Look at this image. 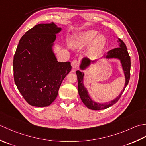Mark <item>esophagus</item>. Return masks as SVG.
<instances>
[{
	"instance_id": "1",
	"label": "esophagus",
	"mask_w": 146,
	"mask_h": 146,
	"mask_svg": "<svg viewBox=\"0 0 146 146\" xmlns=\"http://www.w3.org/2000/svg\"><path fill=\"white\" fill-rule=\"evenodd\" d=\"M71 66H72L73 68H78L79 66V62L76 60H74L72 62H71Z\"/></svg>"
}]
</instances>
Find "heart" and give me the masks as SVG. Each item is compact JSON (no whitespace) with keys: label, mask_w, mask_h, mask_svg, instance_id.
<instances>
[{"label":"heart","mask_w":146,"mask_h":146,"mask_svg":"<svg viewBox=\"0 0 146 146\" xmlns=\"http://www.w3.org/2000/svg\"><path fill=\"white\" fill-rule=\"evenodd\" d=\"M97 31H86L80 34L73 44L76 47H84L90 44L94 40L90 49V53L92 56L97 55L104 49L106 43V39L104 35H100L97 36Z\"/></svg>","instance_id":"obj_1"}]
</instances>
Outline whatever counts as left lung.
Instances as JSON below:
<instances>
[{"instance_id": "left-lung-1", "label": "left lung", "mask_w": 146, "mask_h": 146, "mask_svg": "<svg viewBox=\"0 0 146 146\" xmlns=\"http://www.w3.org/2000/svg\"><path fill=\"white\" fill-rule=\"evenodd\" d=\"M119 42L120 45L119 48L111 49V50L107 52V54L105 55V56L107 58H114L119 59L121 61V63H122V68L123 71H124L125 76V83L124 88H123V90L120 93V94L116 98H115L113 100L110 102H108V103L104 104L96 103L95 102L93 101L91 98L90 97V96L88 94V91L86 90V89L85 88L84 85H83V83L84 74L82 73L80 71H76V73L77 75V77H78V94L82 102H83V104H84L89 109L94 110H100L111 107V105H113V104L117 103V102L119 101L120 98L121 97V96H122L123 94V92H124L127 85H128L130 80V76H131V57H130L129 52L127 50V47L125 43L120 39ZM90 60L88 58H83L82 61V64L80 65V68H81L82 70L85 69L86 67L89 66L90 64Z\"/></svg>"}]
</instances>
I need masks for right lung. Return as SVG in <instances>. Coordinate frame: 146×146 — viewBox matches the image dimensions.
Listing matches in <instances>:
<instances>
[{
    "mask_svg": "<svg viewBox=\"0 0 146 146\" xmlns=\"http://www.w3.org/2000/svg\"><path fill=\"white\" fill-rule=\"evenodd\" d=\"M61 30L54 23L39 24L27 31L19 42L13 60L14 82L33 106L50 105L71 70L70 62H58L52 52L56 34Z\"/></svg>",
    "mask_w": 146,
    "mask_h": 146,
    "instance_id": "1",
    "label": "right lung"
}]
</instances>
